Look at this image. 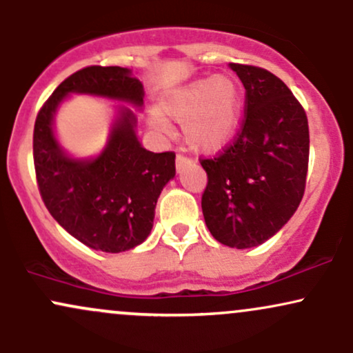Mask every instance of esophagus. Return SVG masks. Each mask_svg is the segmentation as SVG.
Here are the masks:
<instances>
[{
  "instance_id": "1",
  "label": "esophagus",
  "mask_w": 353,
  "mask_h": 353,
  "mask_svg": "<svg viewBox=\"0 0 353 353\" xmlns=\"http://www.w3.org/2000/svg\"><path fill=\"white\" fill-rule=\"evenodd\" d=\"M190 164H192V161H190L189 157L181 156V154H177V157H176V168H177V171H181V169L188 168V165H190Z\"/></svg>"
}]
</instances>
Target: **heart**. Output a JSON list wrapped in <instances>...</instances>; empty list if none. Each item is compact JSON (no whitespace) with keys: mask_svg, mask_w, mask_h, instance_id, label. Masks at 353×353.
<instances>
[{"mask_svg":"<svg viewBox=\"0 0 353 353\" xmlns=\"http://www.w3.org/2000/svg\"><path fill=\"white\" fill-rule=\"evenodd\" d=\"M242 108L244 91L230 76L196 79L174 89L161 103V112L181 123L185 144L208 154L221 151L234 139L241 125ZM165 118L157 112L149 116V128L161 137L172 134V125Z\"/></svg>","mask_w":353,"mask_h":353,"instance_id":"1","label":"heart"}]
</instances>
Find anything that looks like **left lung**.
<instances>
[{
  "label": "left lung",
  "mask_w": 353,
  "mask_h": 353,
  "mask_svg": "<svg viewBox=\"0 0 353 353\" xmlns=\"http://www.w3.org/2000/svg\"><path fill=\"white\" fill-rule=\"evenodd\" d=\"M245 88V121L232 145L204 159L202 214L212 237L234 249L264 244L301 204L309 123L292 91L262 68L230 63Z\"/></svg>",
  "instance_id": "1"
}]
</instances>
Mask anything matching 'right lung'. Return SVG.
I'll return each mask as SVG.
<instances>
[{
  "instance_id": "obj_1",
  "label": "right lung",
  "mask_w": 353,
  "mask_h": 353,
  "mask_svg": "<svg viewBox=\"0 0 353 353\" xmlns=\"http://www.w3.org/2000/svg\"><path fill=\"white\" fill-rule=\"evenodd\" d=\"M72 94L123 103L115 107L108 141L96 157H72L55 136V112ZM143 99V83L129 68L89 66L64 79L36 117L34 169L44 205L61 228L94 250L117 254L143 244L161 190L176 176V154L148 151L137 137L132 108L141 111Z\"/></svg>"
}]
</instances>
